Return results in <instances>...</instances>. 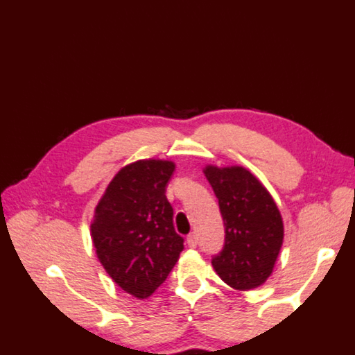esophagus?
<instances>
[{
	"label": "esophagus",
	"mask_w": 355,
	"mask_h": 355,
	"mask_svg": "<svg viewBox=\"0 0 355 355\" xmlns=\"http://www.w3.org/2000/svg\"><path fill=\"white\" fill-rule=\"evenodd\" d=\"M186 243H187V246H189L191 249H196V248H197V237H196V234H189V235H187Z\"/></svg>",
	"instance_id": "obj_1"
}]
</instances>
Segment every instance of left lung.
<instances>
[{
  "instance_id": "obj_1",
  "label": "left lung",
  "mask_w": 355,
  "mask_h": 355,
  "mask_svg": "<svg viewBox=\"0 0 355 355\" xmlns=\"http://www.w3.org/2000/svg\"><path fill=\"white\" fill-rule=\"evenodd\" d=\"M225 221V248L212 259L214 270L229 286L251 291L272 274L284 237L282 214L272 196L243 166H205Z\"/></svg>"
}]
</instances>
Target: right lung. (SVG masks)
I'll return each mask as SVG.
<instances>
[{"label": "right lung", "instance_id": "right-lung-1", "mask_svg": "<svg viewBox=\"0 0 355 355\" xmlns=\"http://www.w3.org/2000/svg\"><path fill=\"white\" fill-rule=\"evenodd\" d=\"M173 171L171 159L126 164L110 180L90 221V237L104 270L124 293L140 300L162 286L184 248L166 198Z\"/></svg>", "mask_w": 355, "mask_h": 355}]
</instances>
